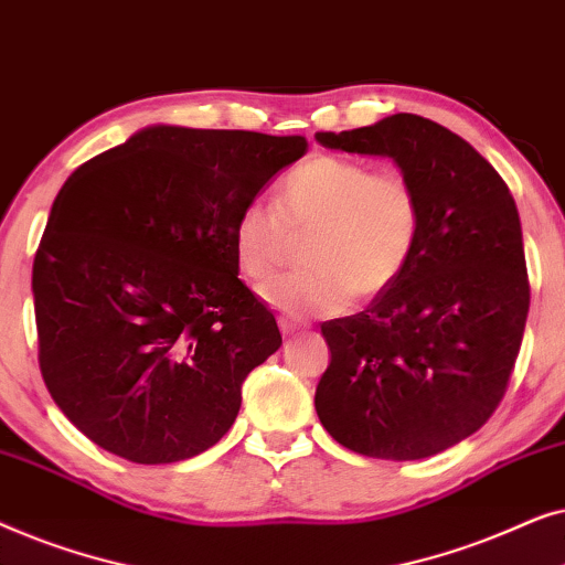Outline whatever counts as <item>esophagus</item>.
<instances>
[{"mask_svg":"<svg viewBox=\"0 0 565 565\" xmlns=\"http://www.w3.org/2000/svg\"><path fill=\"white\" fill-rule=\"evenodd\" d=\"M280 331H282V337H290V334H296L298 327L288 319H280Z\"/></svg>","mask_w":565,"mask_h":565,"instance_id":"1","label":"esophagus"}]
</instances>
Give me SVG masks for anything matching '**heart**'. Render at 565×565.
<instances>
[{
  "instance_id": "obj_1",
  "label": "heart",
  "mask_w": 565,
  "mask_h": 565,
  "mask_svg": "<svg viewBox=\"0 0 565 565\" xmlns=\"http://www.w3.org/2000/svg\"><path fill=\"white\" fill-rule=\"evenodd\" d=\"M308 236L303 265L262 285L259 296L277 311L303 319L337 313L354 300L381 296L414 257L422 234V203L412 180L373 172L365 161L313 153L285 174L277 211L244 205L234 223V257L252 280L275 275L292 236Z\"/></svg>"
}]
</instances>
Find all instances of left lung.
I'll list each match as a JSON object with an SVG mask.
<instances>
[{
	"label": "left lung",
	"instance_id": "1",
	"mask_svg": "<svg viewBox=\"0 0 565 565\" xmlns=\"http://www.w3.org/2000/svg\"><path fill=\"white\" fill-rule=\"evenodd\" d=\"M316 141L391 159L422 203L398 280L365 311L321 323L331 360L316 414L352 452L429 458L489 422L520 354L530 282L514 198L473 146L422 115Z\"/></svg>",
	"mask_w": 565,
	"mask_h": 565
}]
</instances>
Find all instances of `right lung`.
I'll use <instances>...</instances> for the list:
<instances>
[{"mask_svg": "<svg viewBox=\"0 0 565 565\" xmlns=\"http://www.w3.org/2000/svg\"><path fill=\"white\" fill-rule=\"evenodd\" d=\"M308 151L303 136L151 126L84 161L33 262L38 360L82 435L141 466L231 429L282 337L238 280L234 223Z\"/></svg>", "mask_w": 565, "mask_h": 565, "instance_id": "1", "label": "right lung"}]
</instances>
